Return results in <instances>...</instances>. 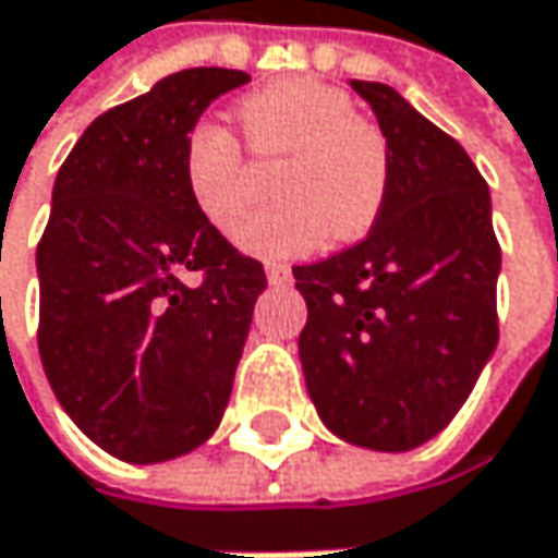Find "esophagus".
<instances>
[{
    "mask_svg": "<svg viewBox=\"0 0 558 558\" xmlns=\"http://www.w3.org/2000/svg\"><path fill=\"white\" fill-rule=\"evenodd\" d=\"M266 279H269V286H289L292 269L286 263H266Z\"/></svg>",
    "mask_w": 558,
    "mask_h": 558,
    "instance_id": "34e87169",
    "label": "esophagus"
}]
</instances>
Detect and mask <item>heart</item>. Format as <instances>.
I'll use <instances>...</instances> for the list:
<instances>
[{"label": "heart", "mask_w": 558, "mask_h": 558, "mask_svg": "<svg viewBox=\"0 0 558 558\" xmlns=\"http://www.w3.org/2000/svg\"><path fill=\"white\" fill-rule=\"evenodd\" d=\"M246 144L259 157H279L272 195L279 202L250 211L234 231L256 256L308 253L330 238H363L379 218L388 192L385 137L337 86L279 80L238 105ZM182 179L192 205L215 228H231L246 208L241 141L218 121H198L182 147Z\"/></svg>", "instance_id": "1"}]
</instances>
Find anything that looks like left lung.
I'll list each match as a JSON object with an SVG mask.
<instances>
[{"instance_id": "1", "label": "left lung", "mask_w": 558, "mask_h": 558, "mask_svg": "<svg viewBox=\"0 0 558 558\" xmlns=\"http://www.w3.org/2000/svg\"><path fill=\"white\" fill-rule=\"evenodd\" d=\"M388 147V192L356 246L295 266L299 360L324 427L408 453L465 404L498 343L501 246L488 182L447 131L385 83L350 80Z\"/></svg>"}]
</instances>
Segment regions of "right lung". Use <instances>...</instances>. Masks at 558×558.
I'll return each mask as SVG.
<instances>
[{"label":"right lung","instance_id":"1","mask_svg":"<svg viewBox=\"0 0 558 558\" xmlns=\"http://www.w3.org/2000/svg\"><path fill=\"white\" fill-rule=\"evenodd\" d=\"M244 70L195 66L99 114L63 160L37 244V350L70 421L114 459L150 465L221 424L263 263L192 205L182 147ZM198 275V283H189Z\"/></svg>","mask_w":558,"mask_h":558}]
</instances>
